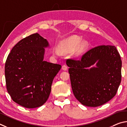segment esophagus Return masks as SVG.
Returning <instances> with one entry per match:
<instances>
[{
    "label": "esophagus",
    "mask_w": 127,
    "mask_h": 127,
    "mask_svg": "<svg viewBox=\"0 0 127 127\" xmlns=\"http://www.w3.org/2000/svg\"><path fill=\"white\" fill-rule=\"evenodd\" d=\"M62 69L63 70H67V66H66V65H63L62 66Z\"/></svg>",
    "instance_id": "34e87169"
}]
</instances>
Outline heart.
Here are the masks:
<instances>
[{
  "label": "heart",
  "mask_w": 127,
  "mask_h": 127,
  "mask_svg": "<svg viewBox=\"0 0 127 127\" xmlns=\"http://www.w3.org/2000/svg\"><path fill=\"white\" fill-rule=\"evenodd\" d=\"M81 41V38L80 37L77 35L71 36L64 41H62L59 44V50L63 52H70L75 50L74 54L76 56H78L81 54V53L88 46L87 42L83 41L80 43ZM55 53L57 54L59 51L55 50Z\"/></svg>",
  "instance_id": "b5f03b06"
}]
</instances>
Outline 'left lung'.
<instances>
[{
	"label": "left lung",
	"instance_id": "left-lung-1",
	"mask_svg": "<svg viewBox=\"0 0 127 127\" xmlns=\"http://www.w3.org/2000/svg\"><path fill=\"white\" fill-rule=\"evenodd\" d=\"M95 63L96 67L88 69ZM66 64L73 93L83 105L96 107L116 95L122 79V60L115 46H96L81 59H67Z\"/></svg>",
	"mask_w": 127,
	"mask_h": 127
}]
</instances>
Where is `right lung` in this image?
I'll use <instances>...</instances> for the list:
<instances>
[{
	"label": "right lung",
	"instance_id": "add662e5",
	"mask_svg": "<svg viewBox=\"0 0 127 127\" xmlns=\"http://www.w3.org/2000/svg\"><path fill=\"white\" fill-rule=\"evenodd\" d=\"M47 46V41L34 33L18 42L6 59V89L13 100L23 107L37 108L46 103L53 80L61 68L43 61Z\"/></svg>",
	"mask_w": 127,
	"mask_h": 127
}]
</instances>
